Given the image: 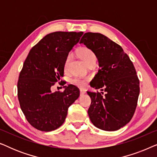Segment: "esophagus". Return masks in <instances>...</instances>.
<instances>
[{
	"label": "esophagus",
	"instance_id": "esophagus-1",
	"mask_svg": "<svg viewBox=\"0 0 157 157\" xmlns=\"http://www.w3.org/2000/svg\"><path fill=\"white\" fill-rule=\"evenodd\" d=\"M85 94H86V91H85V90L81 89H80V95H81V96H83V95H84Z\"/></svg>",
	"mask_w": 157,
	"mask_h": 157
}]
</instances>
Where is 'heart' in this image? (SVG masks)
<instances>
[{
    "instance_id": "1",
    "label": "heart",
    "mask_w": 157,
    "mask_h": 157,
    "mask_svg": "<svg viewBox=\"0 0 157 157\" xmlns=\"http://www.w3.org/2000/svg\"><path fill=\"white\" fill-rule=\"evenodd\" d=\"M81 59L85 62V63H86L87 65L91 62L96 61V57L95 53L92 51L91 49L83 48L80 51L79 53ZM73 58H74V55L73 53H69L67 56H66L65 61L63 63V69L65 72L69 71V68H70V64L71 63ZM71 83L79 87H85L86 84L87 78L85 77H80V76H75L74 78H71Z\"/></svg>"
}]
</instances>
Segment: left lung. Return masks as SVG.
Wrapping results in <instances>:
<instances>
[{"mask_svg":"<svg viewBox=\"0 0 157 157\" xmlns=\"http://www.w3.org/2000/svg\"><path fill=\"white\" fill-rule=\"evenodd\" d=\"M80 44L95 53L100 67L90 86L101 93L87 91L90 120L100 129L117 131L131 121L137 106L140 89L134 64L119 44L101 33H86Z\"/></svg>","mask_w":157,"mask_h":157,"instance_id":"8db88e82","label":"left lung"}]
</instances>
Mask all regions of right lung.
Wrapping results in <instances>:
<instances>
[{"mask_svg":"<svg viewBox=\"0 0 157 157\" xmlns=\"http://www.w3.org/2000/svg\"><path fill=\"white\" fill-rule=\"evenodd\" d=\"M83 32L58 31L44 36L31 49L18 81V98L27 121L36 129L51 132L65 121L68 109L79 97L75 86L51 92L63 76V63Z\"/></svg>","mask_w":157,"mask_h":157,"instance_id":"right-lung-1","label":"right lung"}]
</instances>
